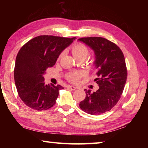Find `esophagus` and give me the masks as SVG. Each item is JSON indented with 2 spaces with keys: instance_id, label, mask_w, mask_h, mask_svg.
I'll list each match as a JSON object with an SVG mask.
<instances>
[{
  "instance_id": "esophagus-1",
  "label": "esophagus",
  "mask_w": 148,
  "mask_h": 148,
  "mask_svg": "<svg viewBox=\"0 0 148 148\" xmlns=\"http://www.w3.org/2000/svg\"><path fill=\"white\" fill-rule=\"evenodd\" d=\"M67 88L69 89V90H75L76 89V87H75L74 86H68Z\"/></svg>"
}]
</instances>
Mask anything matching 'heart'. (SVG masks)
Masks as SVG:
<instances>
[{"label": "heart", "mask_w": 148, "mask_h": 148, "mask_svg": "<svg viewBox=\"0 0 148 148\" xmlns=\"http://www.w3.org/2000/svg\"><path fill=\"white\" fill-rule=\"evenodd\" d=\"M71 51L72 55H73L74 57L76 58L77 60H84V59L88 56L89 54V49L87 47L84 45L83 44L79 43L76 44V45H74L71 48ZM63 53H61L59 55L58 57V60H60V58L62 57ZM83 72L79 71H71L67 72L65 74V78L70 81L71 83H76L79 80L80 78L83 76Z\"/></svg>", "instance_id": "1"}]
</instances>
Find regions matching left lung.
Wrapping results in <instances>:
<instances>
[{"instance_id":"obj_1","label":"left lung","mask_w":148,"mask_h":148,"mask_svg":"<svg viewBox=\"0 0 148 148\" xmlns=\"http://www.w3.org/2000/svg\"><path fill=\"white\" fill-rule=\"evenodd\" d=\"M89 46L95 52V79L99 85L96 92L85 89L86 97L79 103L83 111L92 115L110 111L119 101L127 78L124 55L119 47L101 37H83L78 39Z\"/></svg>"}]
</instances>
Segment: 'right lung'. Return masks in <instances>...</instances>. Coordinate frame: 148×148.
Here are the masks:
<instances>
[{
  "label": "right lung",
  "instance_id": "1",
  "mask_svg": "<svg viewBox=\"0 0 148 148\" xmlns=\"http://www.w3.org/2000/svg\"><path fill=\"white\" fill-rule=\"evenodd\" d=\"M75 39L43 35L21 47L16 58L14 78L19 97L25 104L37 111L47 110L55 104L59 90L64 88L59 84L45 85L43 75Z\"/></svg>",
  "mask_w": 148,
  "mask_h": 148
}]
</instances>
